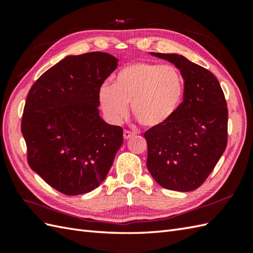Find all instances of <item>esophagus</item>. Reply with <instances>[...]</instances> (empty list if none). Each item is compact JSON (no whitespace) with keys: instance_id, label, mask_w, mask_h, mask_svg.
Here are the masks:
<instances>
[{"instance_id":"esophagus-1","label":"esophagus","mask_w":253,"mask_h":253,"mask_svg":"<svg viewBox=\"0 0 253 253\" xmlns=\"http://www.w3.org/2000/svg\"><path fill=\"white\" fill-rule=\"evenodd\" d=\"M133 136H135V132L129 131V130H124V138L125 139H129Z\"/></svg>"}]
</instances>
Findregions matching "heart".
Listing matches in <instances>:
<instances>
[{"mask_svg":"<svg viewBox=\"0 0 253 253\" xmlns=\"http://www.w3.org/2000/svg\"><path fill=\"white\" fill-rule=\"evenodd\" d=\"M184 79L171 65L136 62L118 72L112 85L100 89L99 101L107 120L117 124L128 113V103L144 127L164 125L178 110L184 96Z\"/></svg>","mask_w":253,"mask_h":253,"instance_id":"1","label":"heart"}]
</instances>
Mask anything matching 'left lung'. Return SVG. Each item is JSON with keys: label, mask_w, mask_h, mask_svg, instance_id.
Instances as JSON below:
<instances>
[{"label": "left lung", "mask_w": 253, "mask_h": 253, "mask_svg": "<svg viewBox=\"0 0 253 253\" xmlns=\"http://www.w3.org/2000/svg\"><path fill=\"white\" fill-rule=\"evenodd\" d=\"M151 54L180 69L185 89L184 101L173 117L144 132L148 169L166 189L192 191L206 181L226 149V100L218 80L208 69L182 55Z\"/></svg>", "instance_id": "8db88e82"}]
</instances>
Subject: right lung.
I'll use <instances>...</instances> for the list:
<instances>
[{"instance_id": "add662e5", "label": "right lung", "mask_w": 253, "mask_h": 253, "mask_svg": "<svg viewBox=\"0 0 253 253\" xmlns=\"http://www.w3.org/2000/svg\"><path fill=\"white\" fill-rule=\"evenodd\" d=\"M118 60L104 52L66 56L32 84L21 118L30 168L67 196L99 187L123 144V128L99 115V93Z\"/></svg>"}]
</instances>
